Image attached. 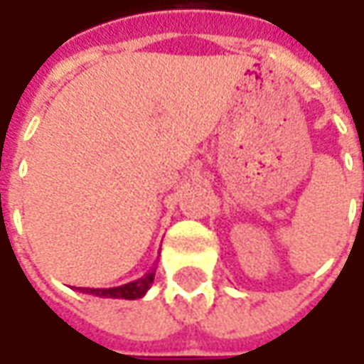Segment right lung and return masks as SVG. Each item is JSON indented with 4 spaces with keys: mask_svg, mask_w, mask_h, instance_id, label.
Masks as SVG:
<instances>
[{
    "mask_svg": "<svg viewBox=\"0 0 364 364\" xmlns=\"http://www.w3.org/2000/svg\"><path fill=\"white\" fill-rule=\"evenodd\" d=\"M154 277H156V265L148 271V273L136 279L132 282H127V284H120V287H112V289H77L80 292H85V294H93V296L99 298H124V300H136V298H142L148 289L154 282Z\"/></svg>",
    "mask_w": 364,
    "mask_h": 364,
    "instance_id": "obj_1",
    "label": "right lung"
}]
</instances>
